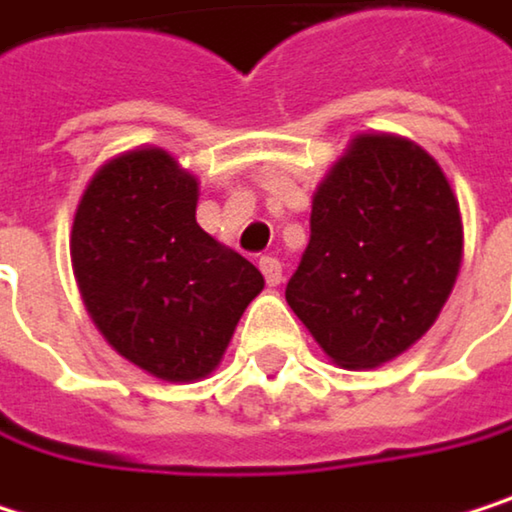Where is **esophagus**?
I'll list each match as a JSON object with an SVG mask.
<instances>
[{
    "label": "esophagus",
    "instance_id": "esophagus-1",
    "mask_svg": "<svg viewBox=\"0 0 512 512\" xmlns=\"http://www.w3.org/2000/svg\"><path fill=\"white\" fill-rule=\"evenodd\" d=\"M261 273H264L267 285L276 288V285L282 282V261L273 258V254H264V258H261Z\"/></svg>",
    "mask_w": 512,
    "mask_h": 512
}]
</instances>
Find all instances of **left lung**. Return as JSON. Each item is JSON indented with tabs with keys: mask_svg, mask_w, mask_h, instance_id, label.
Here are the masks:
<instances>
[{
	"mask_svg": "<svg viewBox=\"0 0 512 512\" xmlns=\"http://www.w3.org/2000/svg\"><path fill=\"white\" fill-rule=\"evenodd\" d=\"M462 218L438 161L390 134H360L312 200V236L285 300L345 369L408 351L447 303Z\"/></svg>",
	"mask_w": 512,
	"mask_h": 512,
	"instance_id": "1",
	"label": "left lung"
}]
</instances>
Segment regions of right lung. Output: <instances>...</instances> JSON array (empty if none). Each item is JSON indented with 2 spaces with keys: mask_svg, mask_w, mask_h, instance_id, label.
<instances>
[{
  "mask_svg": "<svg viewBox=\"0 0 512 512\" xmlns=\"http://www.w3.org/2000/svg\"><path fill=\"white\" fill-rule=\"evenodd\" d=\"M197 179L161 149L107 161L83 191L71 264L104 339L164 381L206 378L264 276L200 230Z\"/></svg>",
  "mask_w": 512,
  "mask_h": 512,
  "instance_id": "add662e5",
  "label": "right lung"
}]
</instances>
